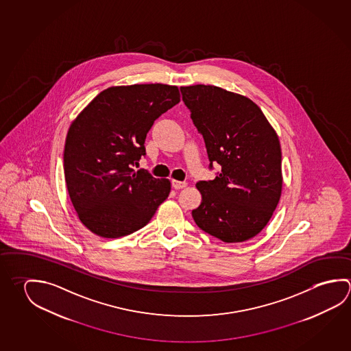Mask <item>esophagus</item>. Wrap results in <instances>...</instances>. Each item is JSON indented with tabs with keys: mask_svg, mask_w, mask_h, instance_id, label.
<instances>
[{
	"mask_svg": "<svg viewBox=\"0 0 351 351\" xmlns=\"http://www.w3.org/2000/svg\"><path fill=\"white\" fill-rule=\"evenodd\" d=\"M187 186V184L184 182V181H176V180H173V187L175 190H181V189H184Z\"/></svg>",
	"mask_w": 351,
	"mask_h": 351,
	"instance_id": "34e87169",
	"label": "esophagus"
}]
</instances>
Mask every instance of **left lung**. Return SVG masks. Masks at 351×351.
Returning <instances> with one entry per match:
<instances>
[{"mask_svg":"<svg viewBox=\"0 0 351 351\" xmlns=\"http://www.w3.org/2000/svg\"><path fill=\"white\" fill-rule=\"evenodd\" d=\"M182 101L204 139L215 180L198 181L202 202L192 210L203 232L224 243L260 233L281 197V147L252 99L212 85L181 87Z\"/></svg>","mask_w":351,"mask_h":351,"instance_id":"8db88e82","label":"left lung"}]
</instances>
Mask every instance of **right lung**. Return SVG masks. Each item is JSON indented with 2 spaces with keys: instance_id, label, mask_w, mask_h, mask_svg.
<instances>
[{
  "instance_id": "obj_1",
  "label": "right lung",
  "mask_w": 351,
  "mask_h": 351,
  "mask_svg": "<svg viewBox=\"0 0 351 351\" xmlns=\"http://www.w3.org/2000/svg\"><path fill=\"white\" fill-rule=\"evenodd\" d=\"M180 102L176 86L144 84L99 93L69 128L64 173L82 224L119 238L148 224L170 193V181L136 170L155 121Z\"/></svg>"
}]
</instances>
